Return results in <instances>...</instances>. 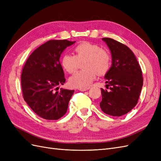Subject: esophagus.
<instances>
[{
    "mask_svg": "<svg viewBox=\"0 0 161 161\" xmlns=\"http://www.w3.org/2000/svg\"><path fill=\"white\" fill-rule=\"evenodd\" d=\"M89 89H90V87H85V88H79V90L80 91H85L89 90Z\"/></svg>",
    "mask_w": 161,
    "mask_h": 161,
    "instance_id": "obj_1",
    "label": "esophagus"
}]
</instances>
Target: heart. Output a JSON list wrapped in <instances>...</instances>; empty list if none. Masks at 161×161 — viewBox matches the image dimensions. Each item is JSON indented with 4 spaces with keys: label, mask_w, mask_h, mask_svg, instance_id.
Listing matches in <instances>:
<instances>
[{
    "label": "heart",
    "mask_w": 161,
    "mask_h": 161,
    "mask_svg": "<svg viewBox=\"0 0 161 161\" xmlns=\"http://www.w3.org/2000/svg\"><path fill=\"white\" fill-rule=\"evenodd\" d=\"M75 55L65 54L61 59L62 66L69 74L74 73L82 62L83 70L78 72L69 79L72 87L83 88L94 80L97 74L102 76L111 67V58L109 53L95 43L82 42L74 49Z\"/></svg>",
    "instance_id": "b5f03b06"
}]
</instances>
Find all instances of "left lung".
<instances>
[{"label":"left lung","mask_w":161,"mask_h":161,"mask_svg":"<svg viewBox=\"0 0 161 161\" xmlns=\"http://www.w3.org/2000/svg\"><path fill=\"white\" fill-rule=\"evenodd\" d=\"M102 40L111 51L112 65L105 76L107 89H101L100 108L108 115L121 116L138 103L143 85L142 69L128 46L111 38Z\"/></svg>","instance_id":"1"}]
</instances>
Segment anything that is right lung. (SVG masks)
<instances>
[{
    "label": "right lung",
    "mask_w": 161,
    "mask_h": 161,
    "mask_svg": "<svg viewBox=\"0 0 161 161\" xmlns=\"http://www.w3.org/2000/svg\"><path fill=\"white\" fill-rule=\"evenodd\" d=\"M75 42L47 41L29 56L21 73L23 97L27 105L41 118L60 119L67 111L74 90L60 89L66 82L60 62L61 53Z\"/></svg>",
    "instance_id": "obj_1"
}]
</instances>
